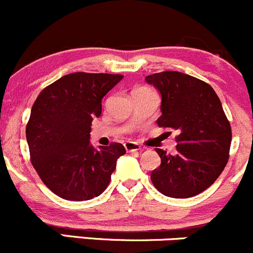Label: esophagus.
Returning <instances> with one entry per match:
<instances>
[{"instance_id": "obj_1", "label": "esophagus", "mask_w": 253, "mask_h": 253, "mask_svg": "<svg viewBox=\"0 0 253 253\" xmlns=\"http://www.w3.org/2000/svg\"><path fill=\"white\" fill-rule=\"evenodd\" d=\"M125 149H126L128 153H135V151H140L142 148H140L139 144L134 142H126L125 143Z\"/></svg>"}]
</instances>
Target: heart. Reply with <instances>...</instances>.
Wrapping results in <instances>:
<instances>
[{
  "label": "heart",
  "mask_w": 253,
  "mask_h": 253,
  "mask_svg": "<svg viewBox=\"0 0 253 253\" xmlns=\"http://www.w3.org/2000/svg\"><path fill=\"white\" fill-rule=\"evenodd\" d=\"M138 89H144V88H138Z\"/></svg>",
  "instance_id": "1"
}]
</instances>
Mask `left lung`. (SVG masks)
Listing matches in <instances>:
<instances>
[{
  "label": "left lung",
  "instance_id": "8db88e82",
  "mask_svg": "<svg viewBox=\"0 0 253 253\" xmlns=\"http://www.w3.org/2000/svg\"><path fill=\"white\" fill-rule=\"evenodd\" d=\"M161 94L158 125L178 132L177 151L155 149L161 165L151 182L164 195L195 196L219 177L229 159L232 128L214 89L206 82L178 71L145 78Z\"/></svg>",
  "mask_w": 253,
  "mask_h": 253
}]
</instances>
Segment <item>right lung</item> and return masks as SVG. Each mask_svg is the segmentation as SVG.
<instances>
[{
  "label": "right lung",
  "instance_id": "right-lung-1",
  "mask_svg": "<svg viewBox=\"0 0 253 253\" xmlns=\"http://www.w3.org/2000/svg\"><path fill=\"white\" fill-rule=\"evenodd\" d=\"M124 79L111 74L74 73L43 89L26 126L30 158L42 182L65 200H91L110 182L116 161L126 154L120 143L95 149L89 142L102 99Z\"/></svg>",
  "mask_w": 253,
  "mask_h": 253
}]
</instances>
